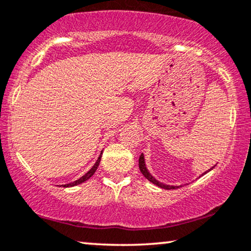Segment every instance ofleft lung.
Segmentation results:
<instances>
[{"label": "left lung", "mask_w": 251, "mask_h": 251, "mask_svg": "<svg viewBox=\"0 0 251 251\" xmlns=\"http://www.w3.org/2000/svg\"><path fill=\"white\" fill-rule=\"evenodd\" d=\"M139 169H140V171H141V173L143 176H145V178H147L149 180L150 182H152L153 185H156V186H158V187H160V188H164V189H175V188H179V186H170V185H165V183H163V182H159L158 180H156L155 178H153V176L150 175V172L148 171V169H147V166H146V162H145V156H143V153H141V155H140V158H139ZM213 168H211L210 170H208V171H205L204 173H203L202 176H204L205 173H208L209 171H211Z\"/></svg>", "instance_id": "obj_1"}]
</instances>
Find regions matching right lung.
<instances>
[{
	"mask_svg": "<svg viewBox=\"0 0 251 251\" xmlns=\"http://www.w3.org/2000/svg\"><path fill=\"white\" fill-rule=\"evenodd\" d=\"M101 157H102V151H101V153H100L99 158H98V160H96V163H95V164L93 165V168H92L91 170H89V171L87 172L86 175H83V176H81V178H79L78 180H75V181H73V182H70V183H66V185H62V186L64 187V188H68V187H73V186L80 185V183H82V182L87 181V180H88L89 178H91V176H92L93 175H94L96 170H98L99 165H100V162H101Z\"/></svg>",
	"mask_w": 251,
	"mask_h": 251,
	"instance_id": "right-lung-1",
	"label": "right lung"
}]
</instances>
